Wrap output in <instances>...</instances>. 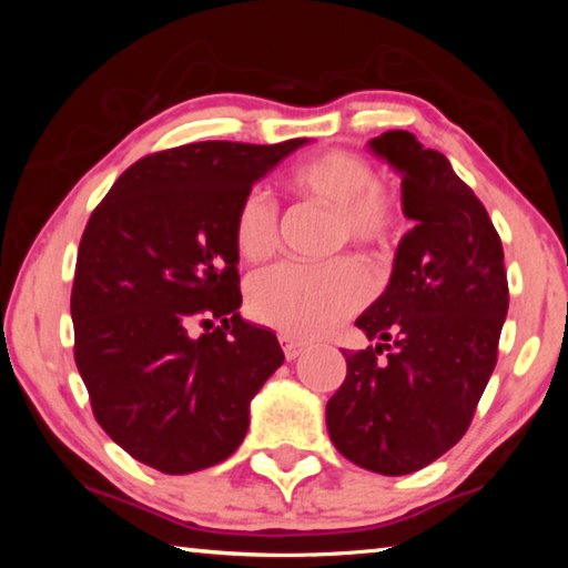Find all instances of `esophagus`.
Listing matches in <instances>:
<instances>
[{"label": "esophagus", "instance_id": "esophagus-1", "mask_svg": "<svg viewBox=\"0 0 568 568\" xmlns=\"http://www.w3.org/2000/svg\"><path fill=\"white\" fill-rule=\"evenodd\" d=\"M277 341H281V345H283V353H285V358H287V361H295L297 355H301V353H303V348H305V343L295 341L293 335H287V333H281V335H277Z\"/></svg>", "mask_w": 568, "mask_h": 568}]
</instances>
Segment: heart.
I'll return each mask as SVG.
<instances>
[{
  "label": "heart",
  "instance_id": "b5f03b06",
  "mask_svg": "<svg viewBox=\"0 0 568 568\" xmlns=\"http://www.w3.org/2000/svg\"><path fill=\"white\" fill-rule=\"evenodd\" d=\"M295 197L318 200L333 210V245L386 247L398 235L396 197L378 182L368 158L351 150H328L291 170L285 180ZM235 253L257 263L273 253L277 205L263 190H247L230 223ZM371 283L358 265L333 261L305 267L281 263L247 281V307L255 321L291 335H318L348 318L368 301Z\"/></svg>",
  "mask_w": 568,
  "mask_h": 568
}]
</instances>
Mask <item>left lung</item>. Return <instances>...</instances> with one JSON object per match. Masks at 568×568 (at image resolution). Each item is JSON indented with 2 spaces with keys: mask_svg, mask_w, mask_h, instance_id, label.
<instances>
[{
  "mask_svg": "<svg viewBox=\"0 0 568 568\" xmlns=\"http://www.w3.org/2000/svg\"><path fill=\"white\" fill-rule=\"evenodd\" d=\"M371 150L403 175V213L416 227L400 240L386 293L355 321L381 343L343 351L348 373L325 423L355 466L403 476L444 456L474 420L496 368L508 281L491 217L438 150L406 130L383 132Z\"/></svg>",
  "mask_w": 568,
  "mask_h": 568,
  "instance_id": "left-lung-1",
  "label": "left lung"
}]
</instances>
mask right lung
<instances>
[{"mask_svg": "<svg viewBox=\"0 0 568 568\" xmlns=\"http://www.w3.org/2000/svg\"><path fill=\"white\" fill-rule=\"evenodd\" d=\"M305 142L152 152L92 210L70 303L74 363L104 434L140 464L192 474L243 444L250 400L283 351L275 333L240 318L230 223L253 182ZM195 322L200 339L189 335Z\"/></svg>", "mask_w": 568, "mask_h": 568, "instance_id": "add662e5", "label": "right lung"}]
</instances>
